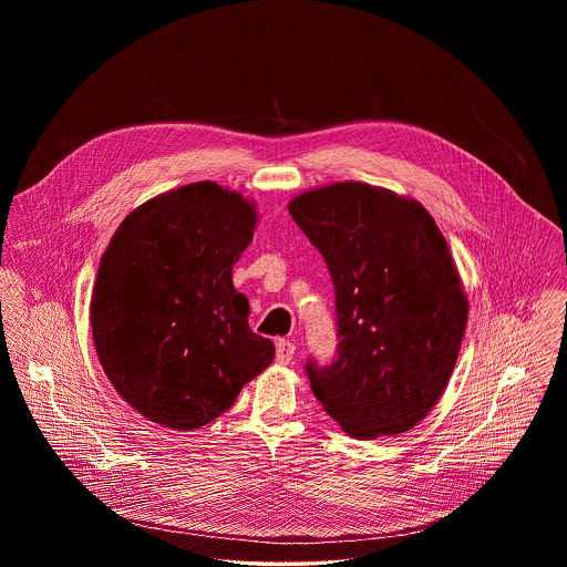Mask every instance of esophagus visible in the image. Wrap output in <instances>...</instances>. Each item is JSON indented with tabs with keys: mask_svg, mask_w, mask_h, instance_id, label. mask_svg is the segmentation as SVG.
Instances as JSON below:
<instances>
[{
	"mask_svg": "<svg viewBox=\"0 0 567 567\" xmlns=\"http://www.w3.org/2000/svg\"><path fill=\"white\" fill-rule=\"evenodd\" d=\"M296 354V344L291 340H278L276 342V361L280 365H289Z\"/></svg>",
	"mask_w": 567,
	"mask_h": 567,
	"instance_id": "obj_1",
	"label": "esophagus"
}]
</instances>
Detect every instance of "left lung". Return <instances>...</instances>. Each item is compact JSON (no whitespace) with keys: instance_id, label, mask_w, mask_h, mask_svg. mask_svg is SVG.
I'll use <instances>...</instances> for the list:
<instances>
[{"instance_id":"1","label":"left lung","mask_w":567,"mask_h":567,"mask_svg":"<svg viewBox=\"0 0 567 567\" xmlns=\"http://www.w3.org/2000/svg\"><path fill=\"white\" fill-rule=\"evenodd\" d=\"M331 274L338 359L306 363L324 412L357 440L421 423L444 393L467 324V297L433 216L412 197L333 183L289 202Z\"/></svg>"}]
</instances>
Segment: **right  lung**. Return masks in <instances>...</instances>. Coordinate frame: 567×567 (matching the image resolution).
I'll list each match as a JSON object with an SVG mask.
<instances>
[{
  "mask_svg": "<svg viewBox=\"0 0 567 567\" xmlns=\"http://www.w3.org/2000/svg\"><path fill=\"white\" fill-rule=\"evenodd\" d=\"M259 216L255 202L204 181L125 216L102 255L91 297L100 363L144 419L199 430L274 359L248 327L231 270Z\"/></svg>",
  "mask_w": 567,
  "mask_h": 567,
  "instance_id": "add662e5",
  "label": "right lung"
}]
</instances>
